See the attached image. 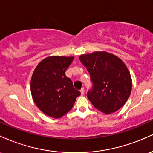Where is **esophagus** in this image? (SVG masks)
Instances as JSON below:
<instances>
[{"instance_id": "esophagus-1", "label": "esophagus", "mask_w": 153, "mask_h": 153, "mask_svg": "<svg viewBox=\"0 0 153 153\" xmlns=\"http://www.w3.org/2000/svg\"><path fill=\"white\" fill-rule=\"evenodd\" d=\"M84 93H85V90H84V88H82L81 90H80V94H81L82 96H83Z\"/></svg>"}]
</instances>
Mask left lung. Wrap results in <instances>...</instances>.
Returning <instances> with one entry per match:
<instances>
[{
  "mask_svg": "<svg viewBox=\"0 0 153 153\" xmlns=\"http://www.w3.org/2000/svg\"><path fill=\"white\" fill-rule=\"evenodd\" d=\"M79 59L90 73L94 86L87 96L95 108L109 114L124 106L130 96L132 81L122 59L104 51L81 54Z\"/></svg>",
  "mask_w": 153,
  "mask_h": 153,
  "instance_id": "1",
  "label": "left lung"
}]
</instances>
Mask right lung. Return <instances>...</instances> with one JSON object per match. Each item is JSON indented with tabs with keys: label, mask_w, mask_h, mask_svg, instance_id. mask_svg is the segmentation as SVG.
Here are the masks:
<instances>
[{
	"label": "right lung",
	"mask_w": 153,
	"mask_h": 153,
	"mask_svg": "<svg viewBox=\"0 0 153 153\" xmlns=\"http://www.w3.org/2000/svg\"><path fill=\"white\" fill-rule=\"evenodd\" d=\"M74 57L50 56L35 68L31 79V93L35 104L45 114L58 119L73 108L80 95L65 71Z\"/></svg>",
	"instance_id": "right-lung-1"
}]
</instances>
